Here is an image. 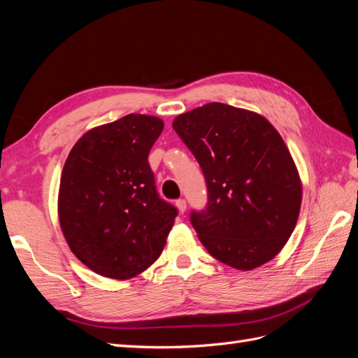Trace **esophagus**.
<instances>
[{"mask_svg": "<svg viewBox=\"0 0 358 358\" xmlns=\"http://www.w3.org/2000/svg\"><path fill=\"white\" fill-rule=\"evenodd\" d=\"M176 208L179 209V212L180 213H183L187 210V201L183 200V199H179V200H176Z\"/></svg>", "mask_w": 358, "mask_h": 358, "instance_id": "obj_1", "label": "esophagus"}]
</instances>
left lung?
<instances>
[{"mask_svg": "<svg viewBox=\"0 0 358 358\" xmlns=\"http://www.w3.org/2000/svg\"><path fill=\"white\" fill-rule=\"evenodd\" d=\"M173 128L199 161L208 204L189 221L208 252L237 270L270 262L299 218L301 182L282 137L262 115L209 103Z\"/></svg>", "mask_w": 358, "mask_h": 358, "instance_id": "left-lung-1", "label": "left lung"}]
</instances>
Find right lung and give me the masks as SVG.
I'll return each mask as SVG.
<instances>
[{"mask_svg": "<svg viewBox=\"0 0 358 358\" xmlns=\"http://www.w3.org/2000/svg\"><path fill=\"white\" fill-rule=\"evenodd\" d=\"M164 122L127 115L85 133L64 164L58 213L64 237L92 272L129 279L157 262L178 216L159 199L148 155Z\"/></svg>", "mask_w": 358, "mask_h": 358, "instance_id": "right-lung-1", "label": "right lung"}]
</instances>
